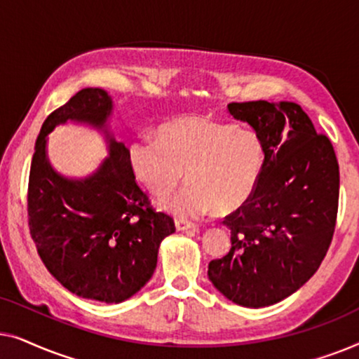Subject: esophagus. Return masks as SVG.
Instances as JSON below:
<instances>
[{
    "label": "esophagus",
    "instance_id": "obj_1",
    "mask_svg": "<svg viewBox=\"0 0 359 359\" xmlns=\"http://www.w3.org/2000/svg\"><path fill=\"white\" fill-rule=\"evenodd\" d=\"M175 227L178 232H189V230H198L194 224L191 222H183V220H176L175 222Z\"/></svg>",
    "mask_w": 359,
    "mask_h": 359
}]
</instances>
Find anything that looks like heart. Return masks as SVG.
I'll return each instance as SVG.
<instances>
[{
	"instance_id": "1",
	"label": "heart",
	"mask_w": 359,
	"mask_h": 359,
	"mask_svg": "<svg viewBox=\"0 0 359 359\" xmlns=\"http://www.w3.org/2000/svg\"><path fill=\"white\" fill-rule=\"evenodd\" d=\"M263 161V144L255 132L203 116L166 122L158 139L140 137L129 147L135 178L156 196L170 194L184 171L188 184L160 203L165 212L184 220L212 209L230 214L242 208L257 188Z\"/></svg>"
}]
</instances>
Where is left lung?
Masks as SVG:
<instances>
[{
    "mask_svg": "<svg viewBox=\"0 0 359 359\" xmlns=\"http://www.w3.org/2000/svg\"><path fill=\"white\" fill-rule=\"evenodd\" d=\"M229 112L259 137L264 161L252 198L224 220L232 248L208 274L229 301L266 307L302 287L325 258L340 171L332 142L296 102H230Z\"/></svg>",
    "mask_w": 359,
    "mask_h": 359,
    "instance_id": "8db88e82",
    "label": "left lung"
}]
</instances>
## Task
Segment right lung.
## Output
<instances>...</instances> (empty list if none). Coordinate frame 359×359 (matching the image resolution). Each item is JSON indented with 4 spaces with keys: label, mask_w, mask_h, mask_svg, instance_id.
Wrapping results in <instances>:
<instances>
[{
    "label": "right lung",
    "mask_w": 359,
    "mask_h": 359,
    "mask_svg": "<svg viewBox=\"0 0 359 359\" xmlns=\"http://www.w3.org/2000/svg\"><path fill=\"white\" fill-rule=\"evenodd\" d=\"M112 97L85 88L42 124L29 173V229L53 278L76 296L119 304L140 291L156 268L161 240L175 232L135 183L129 149L109 130ZM67 121L100 130L108 156L91 175L68 179L50 165L46 135Z\"/></svg>",
    "instance_id": "obj_1"
}]
</instances>
